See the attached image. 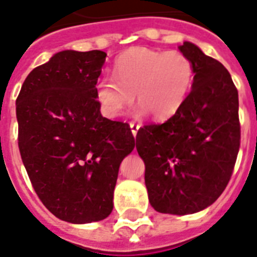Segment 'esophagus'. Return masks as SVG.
I'll list each match as a JSON object with an SVG mask.
<instances>
[{"mask_svg": "<svg viewBox=\"0 0 257 257\" xmlns=\"http://www.w3.org/2000/svg\"><path fill=\"white\" fill-rule=\"evenodd\" d=\"M129 126H131V131H132L133 136H136L137 132H139V129H140V125L136 124V122H131V124H129Z\"/></svg>", "mask_w": 257, "mask_h": 257, "instance_id": "1", "label": "esophagus"}]
</instances>
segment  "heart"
I'll list each match as a JSON object with an SVG mask.
<instances>
[{
  "label": "heart",
  "mask_w": 257,
  "mask_h": 257,
  "mask_svg": "<svg viewBox=\"0 0 257 257\" xmlns=\"http://www.w3.org/2000/svg\"><path fill=\"white\" fill-rule=\"evenodd\" d=\"M114 76L96 81L94 94L105 116H120L133 100L136 112L151 113L157 121L175 116L187 100L193 82V64L177 50L133 48L116 58Z\"/></svg>",
  "instance_id": "b5f03b06"
}]
</instances>
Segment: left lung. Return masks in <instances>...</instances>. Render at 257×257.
<instances>
[{"label":"left lung","instance_id":"1","mask_svg":"<svg viewBox=\"0 0 257 257\" xmlns=\"http://www.w3.org/2000/svg\"><path fill=\"white\" fill-rule=\"evenodd\" d=\"M193 64V82L179 112L164 124L139 129L149 203L157 212L192 215L227 187L240 147L239 94L221 62L199 46H179Z\"/></svg>","mask_w":257,"mask_h":257}]
</instances>
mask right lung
<instances>
[{
    "instance_id": "right-lung-1",
    "label": "right lung",
    "mask_w": 257,
    "mask_h": 257,
    "mask_svg": "<svg viewBox=\"0 0 257 257\" xmlns=\"http://www.w3.org/2000/svg\"><path fill=\"white\" fill-rule=\"evenodd\" d=\"M105 57L58 52L30 72L16 101L18 147L34 191L72 224L110 215L121 161L135 148L129 125L101 116L96 101Z\"/></svg>"
}]
</instances>
